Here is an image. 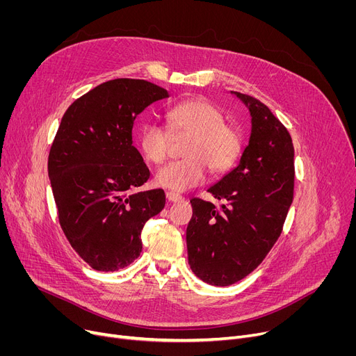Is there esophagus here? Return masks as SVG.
<instances>
[{
    "mask_svg": "<svg viewBox=\"0 0 356 356\" xmlns=\"http://www.w3.org/2000/svg\"><path fill=\"white\" fill-rule=\"evenodd\" d=\"M165 197H167L168 202H180V200H183V196H180L179 193H175V192H167Z\"/></svg>",
    "mask_w": 356,
    "mask_h": 356,
    "instance_id": "esophagus-1",
    "label": "esophagus"
}]
</instances>
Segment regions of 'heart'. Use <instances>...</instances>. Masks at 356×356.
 Returning <instances> with one entry per match:
<instances>
[{
  "label": "heart",
  "instance_id": "1",
  "mask_svg": "<svg viewBox=\"0 0 356 356\" xmlns=\"http://www.w3.org/2000/svg\"><path fill=\"white\" fill-rule=\"evenodd\" d=\"M165 125L175 136H189L184 145L186 159L160 167L156 183L160 188L184 192L200 184L207 168L213 173L227 172L238 160L242 141L238 131L225 124V117L211 102L186 101L167 108ZM156 122H147L140 131L143 156L152 163H161L168 153L170 134Z\"/></svg>",
  "mask_w": 356,
  "mask_h": 356
}]
</instances>
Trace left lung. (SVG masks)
<instances>
[{
  "instance_id": "8db88e82",
  "label": "left lung",
  "mask_w": 356,
  "mask_h": 356,
  "mask_svg": "<svg viewBox=\"0 0 356 356\" xmlns=\"http://www.w3.org/2000/svg\"><path fill=\"white\" fill-rule=\"evenodd\" d=\"M251 115L239 163L208 192L225 200L192 199L186 231L189 266L202 282L231 286L254 271L282 234L293 202L294 147L287 128L258 99L231 90Z\"/></svg>"
}]
</instances>
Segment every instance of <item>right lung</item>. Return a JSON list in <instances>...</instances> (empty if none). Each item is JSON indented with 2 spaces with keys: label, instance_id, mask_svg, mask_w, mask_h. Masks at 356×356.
Listing matches in <instances>:
<instances>
[{
  "label": "right lung",
  "instance_id": "obj_1",
  "mask_svg": "<svg viewBox=\"0 0 356 356\" xmlns=\"http://www.w3.org/2000/svg\"><path fill=\"white\" fill-rule=\"evenodd\" d=\"M168 92L143 79H114L74 101L49 154V179L72 248L97 271L140 257L145 222L164 208L161 189L133 192L149 170L133 145L137 115Z\"/></svg>",
  "mask_w": 356,
  "mask_h": 356
}]
</instances>
